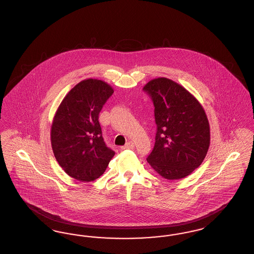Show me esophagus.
Returning <instances> with one entry per match:
<instances>
[{
	"instance_id": "34e87169",
	"label": "esophagus",
	"mask_w": 254,
	"mask_h": 254,
	"mask_svg": "<svg viewBox=\"0 0 254 254\" xmlns=\"http://www.w3.org/2000/svg\"><path fill=\"white\" fill-rule=\"evenodd\" d=\"M133 147H134V143H133L132 141H129L124 146H122L123 149H128V148H133Z\"/></svg>"
}]
</instances>
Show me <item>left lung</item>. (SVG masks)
Wrapping results in <instances>:
<instances>
[{"mask_svg":"<svg viewBox=\"0 0 254 254\" xmlns=\"http://www.w3.org/2000/svg\"><path fill=\"white\" fill-rule=\"evenodd\" d=\"M143 90L152 100L157 125L146 161L165 179L185 178L202 164L209 147L205 110L185 87L168 78L153 79Z\"/></svg>","mask_w":254,"mask_h":254,"instance_id":"8db88e82","label":"left lung"}]
</instances>
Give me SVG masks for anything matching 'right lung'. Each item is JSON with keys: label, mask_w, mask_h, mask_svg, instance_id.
<instances>
[{"label": "right lung", "mask_w": 254, "mask_h": 254, "mask_svg": "<svg viewBox=\"0 0 254 254\" xmlns=\"http://www.w3.org/2000/svg\"><path fill=\"white\" fill-rule=\"evenodd\" d=\"M113 92L104 81L84 80L65 95L56 111L50 132L52 150L61 168L76 180H96L115 154L106 145L98 120Z\"/></svg>", "instance_id": "right-lung-1"}]
</instances>
